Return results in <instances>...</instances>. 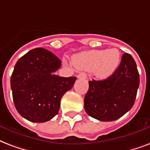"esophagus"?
<instances>
[{
    "mask_svg": "<svg viewBox=\"0 0 150 150\" xmlns=\"http://www.w3.org/2000/svg\"><path fill=\"white\" fill-rule=\"evenodd\" d=\"M77 78H79V79H86V74L84 72L79 73V74L77 75Z\"/></svg>",
    "mask_w": 150,
    "mask_h": 150,
    "instance_id": "1",
    "label": "esophagus"
}]
</instances>
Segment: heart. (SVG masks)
<instances>
[{
    "mask_svg": "<svg viewBox=\"0 0 150 150\" xmlns=\"http://www.w3.org/2000/svg\"><path fill=\"white\" fill-rule=\"evenodd\" d=\"M120 60V52L116 48L86 51L75 55L72 58L73 64L78 69L94 71L99 79H106L112 75Z\"/></svg>",
    "mask_w": 150,
    "mask_h": 150,
    "instance_id": "b5f03b06",
    "label": "heart"
}]
</instances>
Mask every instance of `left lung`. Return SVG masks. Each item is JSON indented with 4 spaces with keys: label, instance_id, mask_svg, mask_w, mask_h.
<instances>
[{
    "label": "left lung",
    "instance_id": "1",
    "mask_svg": "<svg viewBox=\"0 0 150 150\" xmlns=\"http://www.w3.org/2000/svg\"><path fill=\"white\" fill-rule=\"evenodd\" d=\"M139 74L133 57L124 53L112 75L106 79L89 82L84 108L100 121H114L133 107L139 86Z\"/></svg>",
    "mask_w": 150,
    "mask_h": 150
}]
</instances>
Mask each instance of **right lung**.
<instances>
[{
  "label": "right lung",
  "instance_id": "right-lung-1",
  "mask_svg": "<svg viewBox=\"0 0 150 150\" xmlns=\"http://www.w3.org/2000/svg\"><path fill=\"white\" fill-rule=\"evenodd\" d=\"M60 66V59L42 48L19 58L11 76V88L20 116L30 122L44 123L58 113L63 95L76 80V77L54 75Z\"/></svg>",
  "mask_w": 150,
  "mask_h": 150
}]
</instances>
